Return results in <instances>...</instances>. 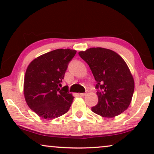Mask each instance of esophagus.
Here are the masks:
<instances>
[{"mask_svg": "<svg viewBox=\"0 0 154 154\" xmlns=\"http://www.w3.org/2000/svg\"><path fill=\"white\" fill-rule=\"evenodd\" d=\"M86 94H87V93H86V92H85V93H80V95H81V97H84V96H85Z\"/></svg>", "mask_w": 154, "mask_h": 154, "instance_id": "1", "label": "esophagus"}]
</instances>
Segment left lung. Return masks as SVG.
<instances>
[{
    "mask_svg": "<svg viewBox=\"0 0 154 154\" xmlns=\"http://www.w3.org/2000/svg\"><path fill=\"white\" fill-rule=\"evenodd\" d=\"M79 54L89 65L97 81L98 103L92 111L106 118L125 111L131 102L134 83L123 59L113 50L102 48H90Z\"/></svg>",
    "mask_w": 154,
    "mask_h": 154,
    "instance_id": "obj_1",
    "label": "left lung"
}]
</instances>
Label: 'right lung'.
<instances>
[{
  "instance_id": "1",
  "label": "right lung",
  "mask_w": 154,
  "mask_h": 154,
  "mask_svg": "<svg viewBox=\"0 0 154 154\" xmlns=\"http://www.w3.org/2000/svg\"><path fill=\"white\" fill-rule=\"evenodd\" d=\"M76 51L57 49L35 58L27 67L24 82L29 108L44 119H54L69 111L73 97L68 86L60 88L69 63Z\"/></svg>"
}]
</instances>
